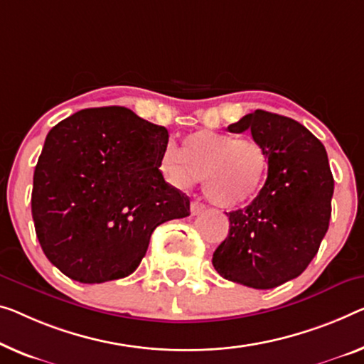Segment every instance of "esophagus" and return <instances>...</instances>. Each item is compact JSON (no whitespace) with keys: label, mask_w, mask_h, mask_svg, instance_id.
Returning a JSON list of instances; mask_svg holds the SVG:
<instances>
[{"label":"esophagus","mask_w":364,"mask_h":364,"mask_svg":"<svg viewBox=\"0 0 364 364\" xmlns=\"http://www.w3.org/2000/svg\"><path fill=\"white\" fill-rule=\"evenodd\" d=\"M204 209H205V205L200 203V200H193V203H191V214L193 215L200 214Z\"/></svg>","instance_id":"34e87169"}]
</instances>
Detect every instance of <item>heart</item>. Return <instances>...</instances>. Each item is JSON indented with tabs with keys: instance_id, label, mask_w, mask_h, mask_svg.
Here are the masks:
<instances>
[{
	"instance_id": "b5f03b06",
	"label": "heart",
	"mask_w": 364,
	"mask_h": 364,
	"mask_svg": "<svg viewBox=\"0 0 364 364\" xmlns=\"http://www.w3.org/2000/svg\"><path fill=\"white\" fill-rule=\"evenodd\" d=\"M160 168L173 186L189 188L203 180V191L222 209H235L258 198L267 181L269 159L252 137L198 130L181 140L180 150L168 147Z\"/></svg>"
}]
</instances>
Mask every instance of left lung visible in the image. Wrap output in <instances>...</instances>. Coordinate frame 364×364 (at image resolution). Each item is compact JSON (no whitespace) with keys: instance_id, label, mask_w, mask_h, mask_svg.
I'll list each match as a JSON object with an SVG mask.
<instances>
[{"instance_id":"left-lung-1","label":"left lung","mask_w":364,"mask_h":364,"mask_svg":"<svg viewBox=\"0 0 364 364\" xmlns=\"http://www.w3.org/2000/svg\"><path fill=\"white\" fill-rule=\"evenodd\" d=\"M229 130H250L267 150L269 170L258 198L227 214L229 235L214 252L213 264L222 278L271 289L297 278L327 234L333 196L327 151L302 124L262 109Z\"/></svg>"}]
</instances>
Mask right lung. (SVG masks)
I'll use <instances>...</instances> for the list:
<instances>
[{
	"instance_id": "right-lung-1",
	"label": "right lung",
	"mask_w": 364,
	"mask_h": 364,
	"mask_svg": "<svg viewBox=\"0 0 364 364\" xmlns=\"http://www.w3.org/2000/svg\"><path fill=\"white\" fill-rule=\"evenodd\" d=\"M168 130L127 107L75 112L47 134L34 171L32 219L43 253L85 284L126 278L160 224L189 215L165 181Z\"/></svg>"
}]
</instances>
